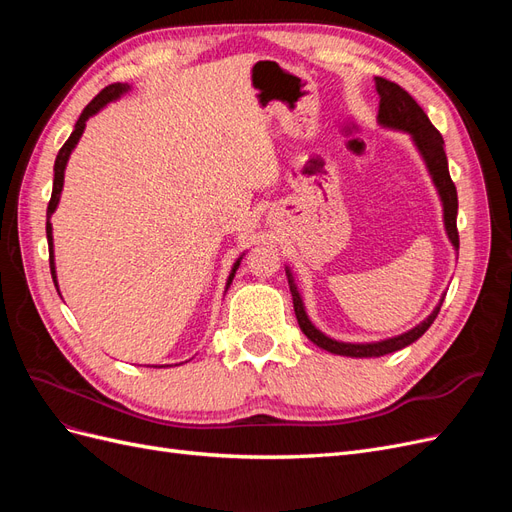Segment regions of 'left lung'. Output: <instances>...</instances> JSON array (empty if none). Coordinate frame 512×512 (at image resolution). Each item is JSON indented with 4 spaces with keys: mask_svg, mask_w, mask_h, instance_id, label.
Wrapping results in <instances>:
<instances>
[{
    "mask_svg": "<svg viewBox=\"0 0 512 512\" xmlns=\"http://www.w3.org/2000/svg\"><path fill=\"white\" fill-rule=\"evenodd\" d=\"M376 91L380 96V108H378V123L384 128L391 130H401L408 132L412 136V141L421 153V158L425 160V166L431 175L433 185H436L438 196L442 200V211H444V228L446 235L451 239L453 247L459 252V232H457V190L455 183L448 175V160L444 153V138L442 134L433 128V123L429 121V117L425 115V111L421 106L416 104V100L408 94L406 89H401L397 83H391L382 79V76H376ZM286 275H288V286H290V294H292V305H294V314H297L299 327L301 331L307 335L309 342H314L318 348L339 354V356H352V359H369V356H384L397 352L401 348L410 346L412 342H416L431 324L436 320L442 301L436 305V309L421 322L416 324L414 329H410L408 333H401L397 337H389L382 339V342H371V344H350V342H337V339L324 335L320 329H316L312 320H309L305 305L301 299V292L294 284V277L290 273V269L286 267Z\"/></svg>",
    "mask_w": 512,
    "mask_h": 512,
    "instance_id": "8db88e82",
    "label": "left lung"
}]
</instances>
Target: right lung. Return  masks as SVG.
<instances>
[{"mask_svg": "<svg viewBox=\"0 0 512 512\" xmlns=\"http://www.w3.org/2000/svg\"><path fill=\"white\" fill-rule=\"evenodd\" d=\"M126 91H130V85H128V83H113V85L104 87V89L100 91V94L85 106V111L81 113L79 121H76V126H74V130H72L70 138H68V141L64 143V147H61L59 153H57L55 168H53V170H55V177H53V194H51V200H49V209H46V239H49V260H51V275H53L55 286H57V273H55V256H53V226H51V215L55 213V209H57V205H59L61 190H64V170H66V164H68V160H70V153H72V149L76 147V143L81 141L87 119L94 117L98 111H102V108H104L108 102L117 100L119 96L126 94ZM241 258H243V256H239L235 265H232V271H230L228 280H226V290L230 288L232 277H235V273H237V269H239V265H241ZM156 367H158V365H156ZM160 367H168V365H160Z\"/></svg>", "mask_w": 512, "mask_h": 512, "instance_id": "add662e5", "label": "right lung"}]
</instances>
